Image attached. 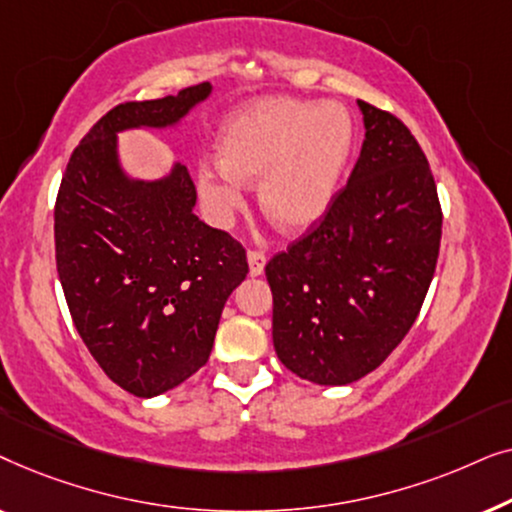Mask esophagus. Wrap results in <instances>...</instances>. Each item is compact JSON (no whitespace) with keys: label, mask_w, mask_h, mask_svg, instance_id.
<instances>
[{"label":"esophagus","mask_w":512,"mask_h":512,"mask_svg":"<svg viewBox=\"0 0 512 512\" xmlns=\"http://www.w3.org/2000/svg\"><path fill=\"white\" fill-rule=\"evenodd\" d=\"M265 261H268V258H265V254H263L261 249H249V251H247L249 275H251V277H258V275H263Z\"/></svg>","instance_id":"1"}]
</instances>
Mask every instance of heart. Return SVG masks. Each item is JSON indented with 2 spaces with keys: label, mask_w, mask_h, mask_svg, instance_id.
<instances>
[{
  "label": "heart",
  "mask_w": 512,
  "mask_h": 512,
  "mask_svg": "<svg viewBox=\"0 0 512 512\" xmlns=\"http://www.w3.org/2000/svg\"><path fill=\"white\" fill-rule=\"evenodd\" d=\"M354 149V121L338 102L263 97L235 111L219 132V160L202 163L198 191L216 219L244 200V181L284 233H303L324 219Z\"/></svg>",
  "instance_id": "b5f03b06"
}]
</instances>
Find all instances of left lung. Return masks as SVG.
Masks as SVG:
<instances>
[{
  "mask_svg": "<svg viewBox=\"0 0 512 512\" xmlns=\"http://www.w3.org/2000/svg\"><path fill=\"white\" fill-rule=\"evenodd\" d=\"M361 156L324 219L265 265L272 342L314 384L361 380L415 324L440 251L429 160L401 118L359 100Z\"/></svg>",
  "mask_w": 512,
  "mask_h": 512,
  "instance_id": "obj_1",
  "label": "left lung"
}]
</instances>
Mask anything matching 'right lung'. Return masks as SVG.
<instances>
[{"label": "right lung", "mask_w": 512, "mask_h": 512, "mask_svg": "<svg viewBox=\"0 0 512 512\" xmlns=\"http://www.w3.org/2000/svg\"><path fill=\"white\" fill-rule=\"evenodd\" d=\"M209 93L198 83L107 111L74 149L55 200V263L76 331L109 380L139 398L205 366L249 265L235 237L193 214L184 165L160 181L125 177L116 132L167 128Z\"/></svg>", "instance_id": "1"}]
</instances>
